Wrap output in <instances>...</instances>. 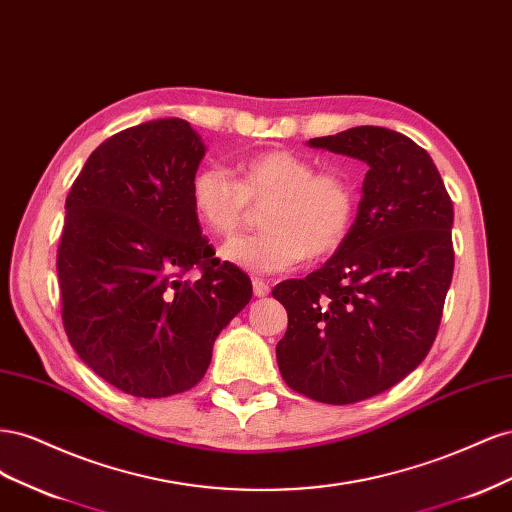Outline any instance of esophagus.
Returning <instances> with one entry per match:
<instances>
[{
    "label": "esophagus",
    "instance_id": "esophagus-1",
    "mask_svg": "<svg viewBox=\"0 0 512 512\" xmlns=\"http://www.w3.org/2000/svg\"><path fill=\"white\" fill-rule=\"evenodd\" d=\"M252 286H254L256 297H267V294L271 292V286L267 282H262V280H254Z\"/></svg>",
    "mask_w": 512,
    "mask_h": 512
}]
</instances>
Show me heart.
Wrapping results in <instances>:
<instances>
[{
	"label": "heart",
	"instance_id": "b5f03b06",
	"mask_svg": "<svg viewBox=\"0 0 512 512\" xmlns=\"http://www.w3.org/2000/svg\"><path fill=\"white\" fill-rule=\"evenodd\" d=\"M192 207L213 235L232 237L254 207L262 211L258 235L224 245L222 258L250 273L290 271L309 256L322 260L342 247L356 220V188L339 170L292 151L273 149L237 162L235 177L224 168L198 170L190 185Z\"/></svg>",
	"mask_w": 512,
	"mask_h": 512
}]
</instances>
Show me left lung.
I'll list each match as a JSON object with an SVG mask.
<instances>
[{
	"label": "left lung",
	"mask_w": 512,
	"mask_h": 512,
	"mask_svg": "<svg viewBox=\"0 0 512 512\" xmlns=\"http://www.w3.org/2000/svg\"><path fill=\"white\" fill-rule=\"evenodd\" d=\"M367 162L348 241L273 297L288 312L275 348L292 391L344 406L404 380L438 335L453 280V200L429 153L408 136L359 126L309 141Z\"/></svg>",
	"instance_id": "1"
}]
</instances>
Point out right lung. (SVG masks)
Segmentation results:
<instances>
[{"label": "right lung", "instance_id": "1", "mask_svg": "<svg viewBox=\"0 0 512 512\" xmlns=\"http://www.w3.org/2000/svg\"><path fill=\"white\" fill-rule=\"evenodd\" d=\"M203 156L188 121H147L106 138L66 198L61 322L81 361L134 397L194 389L252 299L247 273L200 235L190 185Z\"/></svg>", "mask_w": 512, "mask_h": 512}]
</instances>
